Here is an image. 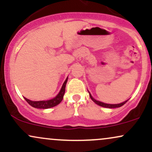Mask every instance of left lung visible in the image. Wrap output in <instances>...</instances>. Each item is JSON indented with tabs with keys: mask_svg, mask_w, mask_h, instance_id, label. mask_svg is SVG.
<instances>
[{
	"mask_svg": "<svg viewBox=\"0 0 152 152\" xmlns=\"http://www.w3.org/2000/svg\"><path fill=\"white\" fill-rule=\"evenodd\" d=\"M89 95H90V97L91 99H92V101H93L94 102H95L96 104H98V105L101 106H103V107H105V108H110V109H112V108H118V107H121V106H123L124 104H125L127 102V101L126 102H123V103H121V104H104V103L103 102H99V101H96L95 100L93 97L91 96V95L90 93H89Z\"/></svg>",
	"mask_w": 152,
	"mask_h": 152,
	"instance_id": "obj_1",
	"label": "left lung"
}]
</instances>
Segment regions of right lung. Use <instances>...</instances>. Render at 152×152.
I'll use <instances>...</instances> for the list:
<instances>
[{
	"label": "right lung",
	"mask_w": 152,
	"mask_h": 152,
	"mask_svg": "<svg viewBox=\"0 0 152 152\" xmlns=\"http://www.w3.org/2000/svg\"><path fill=\"white\" fill-rule=\"evenodd\" d=\"M68 78H66V81H64V84H63L61 89L60 92H59L58 95L55 97V98L50 99V100L48 101H39V102H33V101L29 100V99H26L24 97L25 100L31 106L34 108H37V109H49V108L53 107V106H57L58 104H60L63 100L64 98V93H65V88L66 85L67 83Z\"/></svg>",
	"instance_id": "1"
}]
</instances>
